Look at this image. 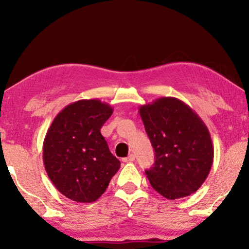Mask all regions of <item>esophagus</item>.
<instances>
[{"mask_svg": "<svg viewBox=\"0 0 249 249\" xmlns=\"http://www.w3.org/2000/svg\"><path fill=\"white\" fill-rule=\"evenodd\" d=\"M122 161L124 162H134L135 161V155L134 154H130V155H128L127 158H124V159H122Z\"/></svg>", "mask_w": 249, "mask_h": 249, "instance_id": "34e87169", "label": "esophagus"}]
</instances>
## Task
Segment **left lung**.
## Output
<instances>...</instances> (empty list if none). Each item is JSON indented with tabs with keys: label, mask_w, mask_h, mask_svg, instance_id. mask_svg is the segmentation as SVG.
<instances>
[{
	"label": "left lung",
	"mask_w": 249,
	"mask_h": 249,
	"mask_svg": "<svg viewBox=\"0 0 249 249\" xmlns=\"http://www.w3.org/2000/svg\"><path fill=\"white\" fill-rule=\"evenodd\" d=\"M139 114L155 152L145 173L153 188L168 199L192 195L205 181L213 163L210 131L192 107L176 97L142 105Z\"/></svg>",
	"instance_id": "left-lung-1"
}]
</instances>
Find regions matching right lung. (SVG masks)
<instances>
[{
  "mask_svg": "<svg viewBox=\"0 0 249 249\" xmlns=\"http://www.w3.org/2000/svg\"><path fill=\"white\" fill-rule=\"evenodd\" d=\"M112 113L113 108L100 100L73 102L54 118L46 132L43 161L47 176L71 200H97L120 169L101 134Z\"/></svg>",
  "mask_w": 249,
  "mask_h": 249,
  "instance_id": "add662e5",
  "label": "right lung"
}]
</instances>
